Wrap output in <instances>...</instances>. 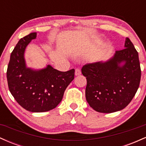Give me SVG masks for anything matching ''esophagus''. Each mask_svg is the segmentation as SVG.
<instances>
[{
	"label": "esophagus",
	"mask_w": 146,
	"mask_h": 146,
	"mask_svg": "<svg viewBox=\"0 0 146 146\" xmlns=\"http://www.w3.org/2000/svg\"><path fill=\"white\" fill-rule=\"evenodd\" d=\"M80 74H81V71H80V68H76L75 71V75L77 76V75H80Z\"/></svg>",
	"instance_id": "obj_1"
}]
</instances>
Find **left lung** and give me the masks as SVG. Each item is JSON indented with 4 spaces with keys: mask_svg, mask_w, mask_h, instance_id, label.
I'll return each instance as SVG.
<instances>
[{
    "mask_svg": "<svg viewBox=\"0 0 146 146\" xmlns=\"http://www.w3.org/2000/svg\"><path fill=\"white\" fill-rule=\"evenodd\" d=\"M124 48L106 61L88 64L82 68L86 77V101L99 113L119 111L136 94L141 80L138 52L128 38Z\"/></svg>",
    "mask_w": 146,
    "mask_h": 146,
    "instance_id": "obj_1",
    "label": "left lung"
}]
</instances>
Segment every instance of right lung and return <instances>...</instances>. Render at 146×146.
Masks as SVG:
<instances>
[{
  "instance_id": "obj_1",
  "label": "right lung",
  "mask_w": 146,
  "mask_h": 146,
  "mask_svg": "<svg viewBox=\"0 0 146 146\" xmlns=\"http://www.w3.org/2000/svg\"><path fill=\"white\" fill-rule=\"evenodd\" d=\"M36 36L37 33L33 32L18 41L11 53L7 79L10 93L23 108L42 113L60 103L65 90L74 79L75 70L62 72L50 64L41 69L27 67L25 49Z\"/></svg>"
}]
</instances>
